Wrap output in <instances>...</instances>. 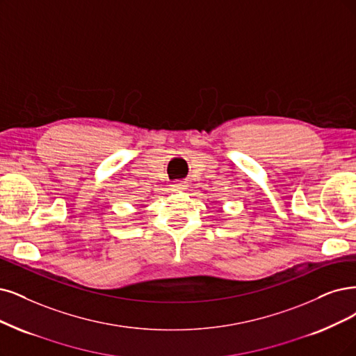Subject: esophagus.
<instances>
[{
  "label": "esophagus",
  "instance_id": "34e87169",
  "mask_svg": "<svg viewBox=\"0 0 356 356\" xmlns=\"http://www.w3.org/2000/svg\"><path fill=\"white\" fill-rule=\"evenodd\" d=\"M183 189H186L185 183H181V181L171 183V191H183Z\"/></svg>",
  "mask_w": 356,
  "mask_h": 356
}]
</instances>
